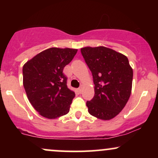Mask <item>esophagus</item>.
Masks as SVG:
<instances>
[{"label": "esophagus", "mask_w": 158, "mask_h": 158, "mask_svg": "<svg viewBox=\"0 0 158 158\" xmlns=\"http://www.w3.org/2000/svg\"><path fill=\"white\" fill-rule=\"evenodd\" d=\"M78 91H79V94H81V91H82V87H80V88H78Z\"/></svg>", "instance_id": "obj_1"}]
</instances>
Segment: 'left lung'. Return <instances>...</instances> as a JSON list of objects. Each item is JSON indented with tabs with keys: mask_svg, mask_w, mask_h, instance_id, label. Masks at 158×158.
<instances>
[{
	"mask_svg": "<svg viewBox=\"0 0 158 158\" xmlns=\"http://www.w3.org/2000/svg\"><path fill=\"white\" fill-rule=\"evenodd\" d=\"M81 52L95 85L94 97L86 102L88 112L104 120L114 118L131 95L133 70L128 58L105 47H86Z\"/></svg>",
	"mask_w": 158,
	"mask_h": 158,
	"instance_id": "8db88e82",
	"label": "left lung"
}]
</instances>
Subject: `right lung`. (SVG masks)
Here are the masks:
<instances>
[{"instance_id": "right-lung-1", "label": "right lung", "mask_w": 158, "mask_h": 158, "mask_svg": "<svg viewBox=\"0 0 158 158\" xmlns=\"http://www.w3.org/2000/svg\"><path fill=\"white\" fill-rule=\"evenodd\" d=\"M77 52L76 49L52 48L34 56L23 67V84L29 101L48 119L65 115L75 93L67 86L63 70Z\"/></svg>"}]
</instances>
